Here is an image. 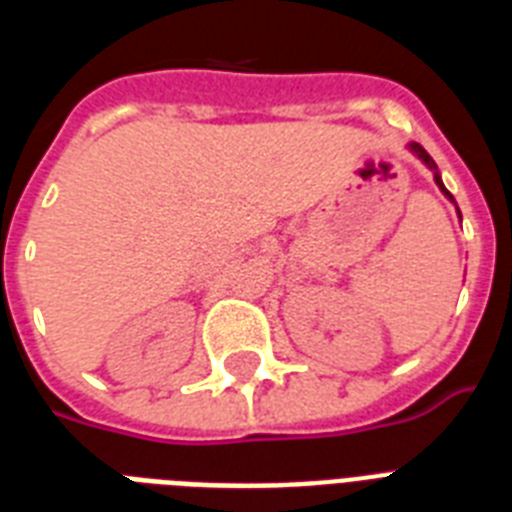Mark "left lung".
I'll return each instance as SVG.
<instances>
[{"label": "left lung", "instance_id": "1", "mask_svg": "<svg viewBox=\"0 0 512 512\" xmlns=\"http://www.w3.org/2000/svg\"><path fill=\"white\" fill-rule=\"evenodd\" d=\"M409 151H412L414 156H417V159H420L422 164H425V167H428V170H433V180H436V185L438 188H441V193H444L446 199L449 201H454V196L449 191H446V185H444V180H441V175H438V167H436V162H433V159H430V154L428 151H425V148L420 146V143H409ZM457 212H460V209H457Z\"/></svg>", "mask_w": 512, "mask_h": 512}]
</instances>
